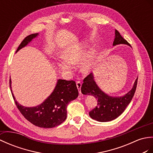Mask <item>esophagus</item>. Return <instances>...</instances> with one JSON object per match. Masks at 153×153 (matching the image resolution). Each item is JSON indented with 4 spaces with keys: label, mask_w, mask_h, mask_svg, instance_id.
<instances>
[{
    "label": "esophagus",
    "mask_w": 153,
    "mask_h": 153,
    "mask_svg": "<svg viewBox=\"0 0 153 153\" xmlns=\"http://www.w3.org/2000/svg\"><path fill=\"white\" fill-rule=\"evenodd\" d=\"M81 86H82V83H81V82H80V81H77V82H76V87L78 88V90H79L80 94H81V91H80Z\"/></svg>",
    "instance_id": "obj_1"
}]
</instances>
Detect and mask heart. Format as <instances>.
Here are the masks:
<instances>
[{"label": "heart", "instance_id": "b5f03b06", "mask_svg": "<svg viewBox=\"0 0 153 153\" xmlns=\"http://www.w3.org/2000/svg\"><path fill=\"white\" fill-rule=\"evenodd\" d=\"M88 40L73 44L66 47L63 52L64 59L57 63V66L63 73L70 74L73 71V66L80 63V69L84 73H88L93 70L97 57V50L90 48Z\"/></svg>", "mask_w": 153, "mask_h": 153}]
</instances>
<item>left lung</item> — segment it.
Returning <instances> with one entry per match:
<instances>
[{
	"instance_id": "8db88e82",
	"label": "left lung",
	"mask_w": 153,
	"mask_h": 153,
	"mask_svg": "<svg viewBox=\"0 0 153 153\" xmlns=\"http://www.w3.org/2000/svg\"><path fill=\"white\" fill-rule=\"evenodd\" d=\"M126 45L130 46L126 40L124 39L117 30H114L113 46ZM137 84V78L134 83L133 87L128 93L122 96H111L106 94L98 86L94 79V73H91L84 79L81 87V92L84 95H92L97 100L96 108L91 110L90 117L98 122H108L116 119L123 113L133 98Z\"/></svg>"
}]
</instances>
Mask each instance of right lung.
Listing matches in <instances>:
<instances>
[{"label":"right lung","instance_id":"add662e5","mask_svg":"<svg viewBox=\"0 0 153 153\" xmlns=\"http://www.w3.org/2000/svg\"><path fill=\"white\" fill-rule=\"evenodd\" d=\"M39 33L32 34L23 40L16 50L27 46ZM10 88L17 107L27 120L35 126L44 128H52L62 124L67 118V107L71 101L76 99L79 91L73 80L58 79L53 91L42 103L35 107H25L19 104L12 92V80Z\"/></svg>","mask_w":153,"mask_h":153}]
</instances>
